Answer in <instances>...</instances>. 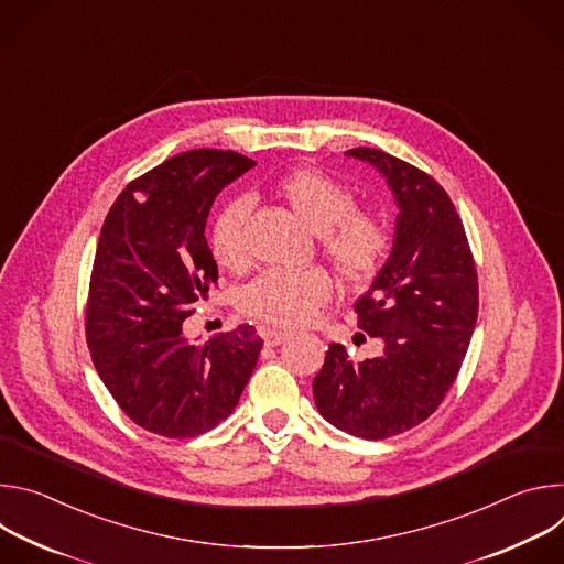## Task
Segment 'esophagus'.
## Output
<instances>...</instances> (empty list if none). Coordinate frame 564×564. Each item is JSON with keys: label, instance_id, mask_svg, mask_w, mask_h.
Returning a JSON list of instances; mask_svg holds the SVG:
<instances>
[{"label": "esophagus", "instance_id": "esophagus-1", "mask_svg": "<svg viewBox=\"0 0 564 564\" xmlns=\"http://www.w3.org/2000/svg\"><path fill=\"white\" fill-rule=\"evenodd\" d=\"M261 335H263V341H265L268 346H281V344L290 337L288 333H281V330H276V328H263Z\"/></svg>", "mask_w": 564, "mask_h": 564}]
</instances>
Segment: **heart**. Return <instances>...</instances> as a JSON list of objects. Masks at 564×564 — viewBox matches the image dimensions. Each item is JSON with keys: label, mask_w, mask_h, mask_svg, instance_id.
<instances>
[{"label": "heart", "mask_w": 564, "mask_h": 564, "mask_svg": "<svg viewBox=\"0 0 564 564\" xmlns=\"http://www.w3.org/2000/svg\"><path fill=\"white\" fill-rule=\"evenodd\" d=\"M294 214L318 234V246L335 272L348 283L370 281L386 257L388 236L368 212L355 209L346 185L316 170H294L276 183ZM250 200H227L209 225V248L225 270H243L250 261L246 220ZM333 281L326 270H268L238 292V310L276 328H299L328 305Z\"/></svg>", "instance_id": "1"}]
</instances>
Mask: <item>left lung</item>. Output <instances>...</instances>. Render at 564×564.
Masks as SVG:
<instances>
[{
  "label": "left lung",
  "instance_id": "obj_1",
  "mask_svg": "<svg viewBox=\"0 0 564 564\" xmlns=\"http://www.w3.org/2000/svg\"><path fill=\"white\" fill-rule=\"evenodd\" d=\"M346 153L386 178L399 207L390 257L355 303L357 326L383 348L352 361L330 344L312 392L339 431L386 440L431 417L453 386L477 321V272L462 218L435 178L379 149Z\"/></svg>",
  "mask_w": 564,
  "mask_h": 564
}]
</instances>
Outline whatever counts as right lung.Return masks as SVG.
I'll use <instances>...</instances> for the list:
<instances>
[{
	"label": "right lung",
	"instance_id": "obj_1",
	"mask_svg": "<svg viewBox=\"0 0 564 564\" xmlns=\"http://www.w3.org/2000/svg\"><path fill=\"white\" fill-rule=\"evenodd\" d=\"M257 163L220 149H192L124 187L96 250L87 344L107 390L129 420L170 440L196 437L231 415L263 339L238 326L205 344L183 321L218 281L205 238L223 187Z\"/></svg>",
	"mask_w": 564,
	"mask_h": 564
}]
</instances>
